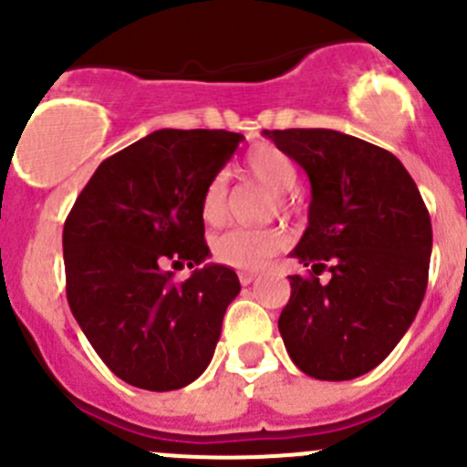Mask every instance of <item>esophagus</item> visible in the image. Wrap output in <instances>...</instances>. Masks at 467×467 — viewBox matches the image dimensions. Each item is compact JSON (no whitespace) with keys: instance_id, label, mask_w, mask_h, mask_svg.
Masks as SVG:
<instances>
[{"instance_id":"esophagus-1","label":"esophagus","mask_w":467,"mask_h":467,"mask_svg":"<svg viewBox=\"0 0 467 467\" xmlns=\"http://www.w3.org/2000/svg\"><path fill=\"white\" fill-rule=\"evenodd\" d=\"M255 277H257V273H251V271H242V273H239V282H242L244 286L251 285V282L255 280Z\"/></svg>"}]
</instances>
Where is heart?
Instances as JSON below:
<instances>
[{"label": "heart", "mask_w": 467, "mask_h": 467, "mask_svg": "<svg viewBox=\"0 0 467 467\" xmlns=\"http://www.w3.org/2000/svg\"><path fill=\"white\" fill-rule=\"evenodd\" d=\"M248 176L255 178L264 187L273 190L275 194L277 210H289L291 207V187L296 185L298 169L296 162L275 146H257L248 153L246 158ZM225 212H228V176L216 173L207 182L203 199H201V214L205 223L219 225L223 223ZM286 234L280 228H233L225 233L216 234L212 239V255L216 262L225 264L233 268H260L271 257L286 248Z\"/></svg>", "instance_id": "heart-1"}]
</instances>
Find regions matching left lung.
I'll list each match as a JSON object with an SVG mask.
<instances>
[{
  "mask_svg": "<svg viewBox=\"0 0 467 467\" xmlns=\"http://www.w3.org/2000/svg\"><path fill=\"white\" fill-rule=\"evenodd\" d=\"M312 182L309 225L291 257L280 327L305 375L355 379L390 355L425 298L431 219L416 182L390 150L329 129L264 130ZM329 270L327 285L317 275Z\"/></svg>",
  "mask_w": 467,
  "mask_h": 467,
  "instance_id": "8db88e82",
  "label": "left lung"
}]
</instances>
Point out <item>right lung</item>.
<instances>
[{
    "label": "right lung",
    "instance_id": "right-lung-1",
    "mask_svg": "<svg viewBox=\"0 0 467 467\" xmlns=\"http://www.w3.org/2000/svg\"><path fill=\"white\" fill-rule=\"evenodd\" d=\"M244 135L162 129L103 160L63 228L67 303L126 384L176 390L210 364L242 285L210 255L201 199ZM197 266L182 283L169 267Z\"/></svg>",
    "mask_w": 467,
    "mask_h": 467
}]
</instances>
